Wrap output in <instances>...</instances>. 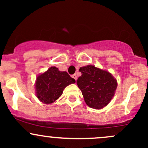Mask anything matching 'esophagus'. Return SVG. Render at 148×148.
Returning a JSON list of instances; mask_svg holds the SVG:
<instances>
[{"instance_id":"obj_1","label":"esophagus","mask_w":148,"mask_h":148,"mask_svg":"<svg viewBox=\"0 0 148 148\" xmlns=\"http://www.w3.org/2000/svg\"><path fill=\"white\" fill-rule=\"evenodd\" d=\"M72 77L73 78V79H74L75 80H76V78H77V76H76V74H73V75L72 76Z\"/></svg>"}]
</instances>
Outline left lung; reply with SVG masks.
<instances>
[{"mask_svg":"<svg viewBox=\"0 0 148 148\" xmlns=\"http://www.w3.org/2000/svg\"><path fill=\"white\" fill-rule=\"evenodd\" d=\"M81 76L76 81L86 104L91 108L100 109L106 106L113 97L117 81L107 71L93 65L81 67Z\"/></svg>","mask_w":148,"mask_h":148,"instance_id":"1","label":"left lung"}]
</instances>
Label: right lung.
Listing matches in <instances>:
<instances>
[{
  "label": "right lung",
  "instance_id": "obj_1",
  "mask_svg": "<svg viewBox=\"0 0 148 148\" xmlns=\"http://www.w3.org/2000/svg\"><path fill=\"white\" fill-rule=\"evenodd\" d=\"M75 82L67 72H60L57 67H51L37 76L35 84L37 97L43 103H51L62 95L66 86Z\"/></svg>",
  "mask_w": 148,
  "mask_h": 148
}]
</instances>
